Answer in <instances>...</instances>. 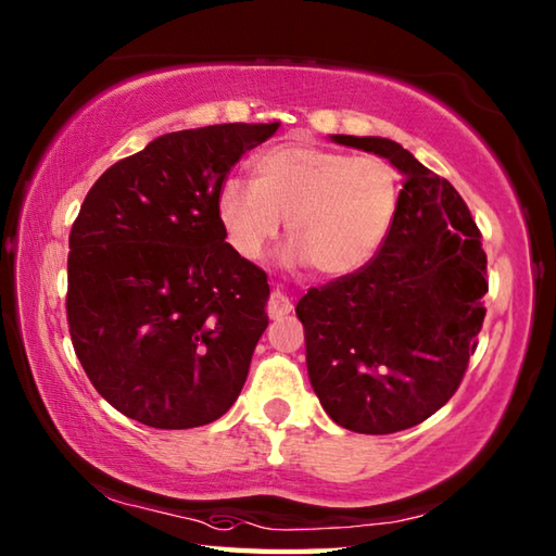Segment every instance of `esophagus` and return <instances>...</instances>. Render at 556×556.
<instances>
[{"label":"esophagus","mask_w":556,"mask_h":556,"mask_svg":"<svg viewBox=\"0 0 556 556\" xmlns=\"http://www.w3.org/2000/svg\"><path fill=\"white\" fill-rule=\"evenodd\" d=\"M291 311V301L287 294H281V291H271L269 294V301H267V313L269 318H281L287 316V313Z\"/></svg>","instance_id":"34e87169"}]
</instances>
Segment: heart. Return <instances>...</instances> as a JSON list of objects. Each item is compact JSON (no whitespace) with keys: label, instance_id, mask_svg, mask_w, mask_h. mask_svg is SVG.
Wrapping results in <instances>:
<instances>
[{"label":"heart","instance_id":"heart-1","mask_svg":"<svg viewBox=\"0 0 556 556\" xmlns=\"http://www.w3.org/2000/svg\"><path fill=\"white\" fill-rule=\"evenodd\" d=\"M252 185L226 179L216 216L228 245L260 260L287 218L291 260L328 279L375 260L399 214L401 179L389 160L285 140L252 157Z\"/></svg>","mask_w":556,"mask_h":556}]
</instances>
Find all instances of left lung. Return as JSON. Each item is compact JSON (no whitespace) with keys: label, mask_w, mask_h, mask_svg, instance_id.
I'll list each match as a JSON object with an SVG mask.
<instances>
[{"label":"left lung","mask_w":556,"mask_h":556,"mask_svg":"<svg viewBox=\"0 0 556 556\" xmlns=\"http://www.w3.org/2000/svg\"><path fill=\"white\" fill-rule=\"evenodd\" d=\"M330 140L389 160L403 189L379 255L296 304L308 379L338 426L389 435L430 418L457 391L486 316V252L457 189L396 140Z\"/></svg>","instance_id":"obj_1"}]
</instances>
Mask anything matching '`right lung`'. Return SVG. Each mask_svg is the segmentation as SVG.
Wrapping results in <instances>:
<instances>
[{"label":"right lung","instance_id":"obj_1","mask_svg":"<svg viewBox=\"0 0 556 556\" xmlns=\"http://www.w3.org/2000/svg\"><path fill=\"white\" fill-rule=\"evenodd\" d=\"M279 124L165 134L94 181L70 233L67 326L124 416L199 428L233 406L267 328V275L226 243L216 197Z\"/></svg>","mask_w":556,"mask_h":556}]
</instances>
